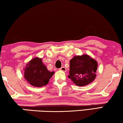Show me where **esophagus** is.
Segmentation results:
<instances>
[{
	"label": "esophagus",
	"instance_id": "1",
	"mask_svg": "<svg viewBox=\"0 0 123 123\" xmlns=\"http://www.w3.org/2000/svg\"><path fill=\"white\" fill-rule=\"evenodd\" d=\"M60 70L62 71H64V72H65L66 71V68L65 67H62L61 68H60Z\"/></svg>",
	"mask_w": 123,
	"mask_h": 123
}]
</instances>
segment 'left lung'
<instances>
[{
  "mask_svg": "<svg viewBox=\"0 0 123 123\" xmlns=\"http://www.w3.org/2000/svg\"><path fill=\"white\" fill-rule=\"evenodd\" d=\"M98 62L87 55L74 57L70 61L71 79L76 85L84 86L90 84L96 76Z\"/></svg>",
  "mask_w": 123,
  "mask_h": 123,
  "instance_id": "8db88e82",
  "label": "left lung"
}]
</instances>
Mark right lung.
Listing matches in <instances>:
<instances>
[{"label":"right lung","instance_id":"right-lung-1","mask_svg":"<svg viewBox=\"0 0 123 123\" xmlns=\"http://www.w3.org/2000/svg\"><path fill=\"white\" fill-rule=\"evenodd\" d=\"M24 77L31 85L36 87H42L46 85L49 80L55 74L50 72L42 63V58H33L26 65L24 68Z\"/></svg>","mask_w":123,"mask_h":123}]
</instances>
